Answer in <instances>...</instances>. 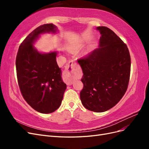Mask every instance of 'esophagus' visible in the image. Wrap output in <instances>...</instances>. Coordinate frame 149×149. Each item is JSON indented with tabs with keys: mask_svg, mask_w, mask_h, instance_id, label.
Listing matches in <instances>:
<instances>
[{
	"mask_svg": "<svg viewBox=\"0 0 149 149\" xmlns=\"http://www.w3.org/2000/svg\"><path fill=\"white\" fill-rule=\"evenodd\" d=\"M76 70V62L71 60L66 65L64 71V81L67 85H71L74 79V73Z\"/></svg>",
	"mask_w": 149,
	"mask_h": 149,
	"instance_id": "obj_1",
	"label": "esophagus"
}]
</instances>
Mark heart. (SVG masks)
<instances>
[{
	"mask_svg": "<svg viewBox=\"0 0 149 149\" xmlns=\"http://www.w3.org/2000/svg\"><path fill=\"white\" fill-rule=\"evenodd\" d=\"M71 50H73L74 48H71Z\"/></svg>",
	"mask_w": 149,
	"mask_h": 149,
	"instance_id": "1",
	"label": "heart"
}]
</instances>
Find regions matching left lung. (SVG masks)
I'll return each mask as SVG.
<instances>
[{"instance_id":"obj_1","label":"left lung","mask_w":149,"mask_h":149,"mask_svg":"<svg viewBox=\"0 0 149 149\" xmlns=\"http://www.w3.org/2000/svg\"><path fill=\"white\" fill-rule=\"evenodd\" d=\"M100 48L78 60L83 76L80 99L89 111L102 112L118 104L127 89L130 56L126 44L106 26H97Z\"/></svg>"}]
</instances>
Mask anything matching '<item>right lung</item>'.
<instances>
[{
  "instance_id": "right-lung-1",
  "label": "right lung",
  "mask_w": 149,
  "mask_h": 149,
  "mask_svg": "<svg viewBox=\"0 0 149 149\" xmlns=\"http://www.w3.org/2000/svg\"><path fill=\"white\" fill-rule=\"evenodd\" d=\"M56 31V26L52 24L39 26L22 42L16 57L17 77L22 95L33 109L43 114L58 109L66 84L61 79L56 52L40 53L32 44L41 33Z\"/></svg>"
}]
</instances>
